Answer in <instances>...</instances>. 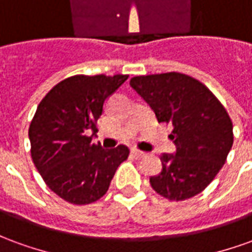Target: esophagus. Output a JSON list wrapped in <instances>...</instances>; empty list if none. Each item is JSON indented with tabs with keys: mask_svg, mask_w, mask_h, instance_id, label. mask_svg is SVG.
Returning a JSON list of instances; mask_svg holds the SVG:
<instances>
[{
	"mask_svg": "<svg viewBox=\"0 0 252 252\" xmlns=\"http://www.w3.org/2000/svg\"><path fill=\"white\" fill-rule=\"evenodd\" d=\"M131 155L135 159H142L143 157L146 155V153H143V151H139V150H136V148H133V150L131 151Z\"/></svg>",
	"mask_w": 252,
	"mask_h": 252,
	"instance_id": "obj_1",
	"label": "esophagus"
}]
</instances>
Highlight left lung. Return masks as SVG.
I'll use <instances>...</instances> for the list:
<instances>
[{"instance_id":"left-lung-1","label":"left lung","mask_w":252,"mask_h":252,"mask_svg":"<svg viewBox=\"0 0 252 252\" xmlns=\"http://www.w3.org/2000/svg\"><path fill=\"white\" fill-rule=\"evenodd\" d=\"M158 123L173 126L175 155L160 157L162 171L150 178L153 189L170 201L194 197L211 184L232 147V120L204 83L181 72L131 78Z\"/></svg>"}]
</instances>
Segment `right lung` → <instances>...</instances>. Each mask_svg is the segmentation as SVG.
<instances>
[{"instance_id": "right-lung-1", "label": "right lung", "mask_w": 252, "mask_h": 252, "mask_svg": "<svg viewBox=\"0 0 252 252\" xmlns=\"http://www.w3.org/2000/svg\"><path fill=\"white\" fill-rule=\"evenodd\" d=\"M117 74L72 75L44 95L30 124L31 157L46 185L70 204L88 205L108 191L129 155L126 146L104 150L92 142L105 99L126 82Z\"/></svg>"}]
</instances>
